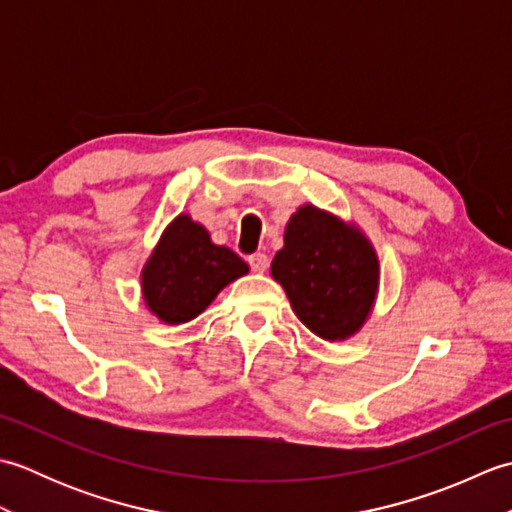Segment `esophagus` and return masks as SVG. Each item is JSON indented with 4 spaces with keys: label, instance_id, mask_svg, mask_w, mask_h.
<instances>
[{
    "label": "esophagus",
    "instance_id": "esophagus-1",
    "mask_svg": "<svg viewBox=\"0 0 512 512\" xmlns=\"http://www.w3.org/2000/svg\"><path fill=\"white\" fill-rule=\"evenodd\" d=\"M248 264H250V268L255 270V273H266L268 257L264 253H253V255L248 257Z\"/></svg>",
    "mask_w": 512,
    "mask_h": 512
}]
</instances>
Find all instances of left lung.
Here are the masks:
<instances>
[{"label":"left lung","instance_id":"left-lung-1","mask_svg":"<svg viewBox=\"0 0 512 512\" xmlns=\"http://www.w3.org/2000/svg\"><path fill=\"white\" fill-rule=\"evenodd\" d=\"M270 275L310 332L323 341H345L374 310L380 264L356 224L303 204L290 215Z\"/></svg>","mask_w":512,"mask_h":512}]
</instances>
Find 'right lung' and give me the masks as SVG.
I'll return each mask as SVG.
<instances>
[{
  "label": "right lung",
  "mask_w": 512,
  "mask_h": 512,
  "mask_svg": "<svg viewBox=\"0 0 512 512\" xmlns=\"http://www.w3.org/2000/svg\"><path fill=\"white\" fill-rule=\"evenodd\" d=\"M246 273L242 257L213 244L200 222L180 213L151 250L140 273V288L154 317L180 325L202 314L231 281Z\"/></svg>",
  "instance_id": "obj_1"
}]
</instances>
